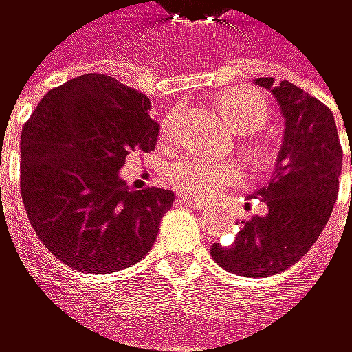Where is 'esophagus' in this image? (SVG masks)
Masks as SVG:
<instances>
[{"mask_svg": "<svg viewBox=\"0 0 352 352\" xmlns=\"http://www.w3.org/2000/svg\"><path fill=\"white\" fill-rule=\"evenodd\" d=\"M180 199H182L184 204H188L190 208H199V206H201V204H199L197 199H190V197H186V195H184V197H180Z\"/></svg>", "mask_w": 352, "mask_h": 352, "instance_id": "1", "label": "esophagus"}]
</instances>
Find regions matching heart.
<instances>
[{"label":"heart","mask_w":352,"mask_h":352,"mask_svg":"<svg viewBox=\"0 0 352 352\" xmlns=\"http://www.w3.org/2000/svg\"><path fill=\"white\" fill-rule=\"evenodd\" d=\"M220 111L228 119L231 128L239 134H250L265 128L269 121V102L248 87H235L228 90L220 98ZM178 113H170L162 121V138L170 140L176 128ZM174 184L188 197L216 199L228 188L241 182V170L235 164L208 162L201 157H186L172 168Z\"/></svg>","instance_id":"1"}]
</instances>
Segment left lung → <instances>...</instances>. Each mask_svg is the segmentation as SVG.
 <instances>
[{
  "label": "left lung",
  "instance_id": "8db88e82",
  "mask_svg": "<svg viewBox=\"0 0 352 352\" xmlns=\"http://www.w3.org/2000/svg\"><path fill=\"white\" fill-rule=\"evenodd\" d=\"M285 119L283 142L267 186L269 212L241 220L231 243H214L212 258L228 273L271 277L287 271L321 235L338 195L342 146L331 111L289 81L258 77ZM352 164V155H351Z\"/></svg>",
  "mask_w": 352,
  "mask_h": 352
}]
</instances>
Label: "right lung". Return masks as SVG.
<instances>
[{
	"instance_id": "add662e5",
	"label": "right lung",
	"mask_w": 352,
	"mask_h": 352,
	"mask_svg": "<svg viewBox=\"0 0 352 352\" xmlns=\"http://www.w3.org/2000/svg\"><path fill=\"white\" fill-rule=\"evenodd\" d=\"M151 100L104 73L50 90L21 134V195L43 245L79 273H117L142 260L172 208L166 188L132 190L130 151H153Z\"/></svg>"
}]
</instances>
